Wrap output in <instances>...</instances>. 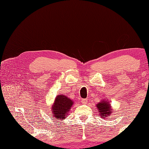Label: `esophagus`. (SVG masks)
Here are the masks:
<instances>
[{
    "mask_svg": "<svg viewBox=\"0 0 149 149\" xmlns=\"http://www.w3.org/2000/svg\"><path fill=\"white\" fill-rule=\"evenodd\" d=\"M88 102V99H83L81 100V103L83 104H86Z\"/></svg>",
    "mask_w": 149,
    "mask_h": 149,
    "instance_id": "obj_1",
    "label": "esophagus"
}]
</instances>
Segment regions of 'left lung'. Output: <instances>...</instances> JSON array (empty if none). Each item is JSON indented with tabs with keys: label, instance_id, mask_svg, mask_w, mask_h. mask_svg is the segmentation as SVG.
<instances>
[{
	"label": "left lung",
	"instance_id": "8db88e82",
	"mask_svg": "<svg viewBox=\"0 0 149 149\" xmlns=\"http://www.w3.org/2000/svg\"><path fill=\"white\" fill-rule=\"evenodd\" d=\"M97 106V109L99 110V115L102 118L104 117L109 116L111 115H112V109L111 107L109 102H107L106 100H102L100 102L98 103Z\"/></svg>",
	"mask_w": 149,
	"mask_h": 149
}]
</instances>
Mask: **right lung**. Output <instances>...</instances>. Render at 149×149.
Listing matches in <instances>:
<instances>
[{
	"label": "right lung",
	"mask_w": 149,
	"mask_h": 149,
	"mask_svg": "<svg viewBox=\"0 0 149 149\" xmlns=\"http://www.w3.org/2000/svg\"><path fill=\"white\" fill-rule=\"evenodd\" d=\"M73 103L74 102L72 100L63 95L56 97L54 104L52 107V112L54 115V118L62 120L65 119L68 115V112L70 109Z\"/></svg>",
	"instance_id": "add662e5"
}]
</instances>
